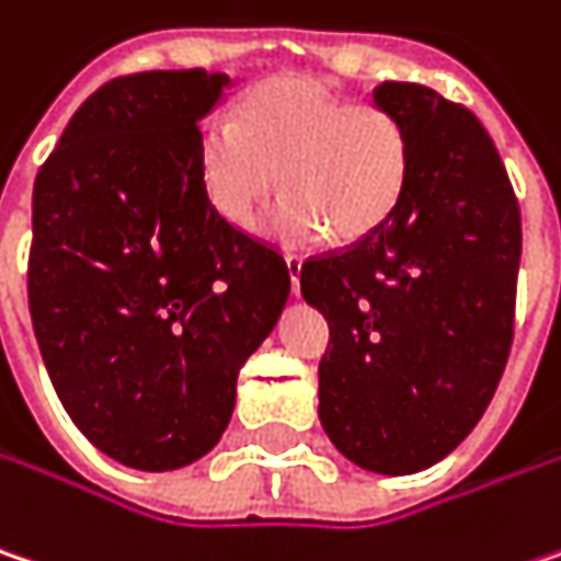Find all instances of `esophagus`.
<instances>
[{
	"instance_id": "1",
	"label": "esophagus",
	"mask_w": 561,
	"mask_h": 561,
	"mask_svg": "<svg viewBox=\"0 0 561 561\" xmlns=\"http://www.w3.org/2000/svg\"><path fill=\"white\" fill-rule=\"evenodd\" d=\"M285 266H288L291 291L298 295V291H301V256H285Z\"/></svg>"
}]
</instances>
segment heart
Wrapping results in <instances>:
<instances>
[{
  "label": "heart",
  "instance_id": "obj_1",
  "mask_svg": "<svg viewBox=\"0 0 561 561\" xmlns=\"http://www.w3.org/2000/svg\"><path fill=\"white\" fill-rule=\"evenodd\" d=\"M199 171L215 213L238 228L282 181L288 193L266 218L270 234L362 241L403 196L410 139L380 107L348 104L313 79H273L241 104V119L218 114L203 126Z\"/></svg>",
  "mask_w": 561,
  "mask_h": 561
}]
</instances>
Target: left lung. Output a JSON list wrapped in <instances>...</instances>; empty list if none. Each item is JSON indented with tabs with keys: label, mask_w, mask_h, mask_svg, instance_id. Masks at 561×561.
I'll return each mask as SVG.
<instances>
[{
	"label": "left lung",
	"mask_w": 561,
	"mask_h": 561,
	"mask_svg": "<svg viewBox=\"0 0 561 561\" xmlns=\"http://www.w3.org/2000/svg\"><path fill=\"white\" fill-rule=\"evenodd\" d=\"M375 107L410 139L390 218L301 266L330 323L320 425L355 467L407 477L447 457L489 407L514 336L520 209L489 133L467 107L383 82Z\"/></svg>",
	"instance_id": "obj_1"
}]
</instances>
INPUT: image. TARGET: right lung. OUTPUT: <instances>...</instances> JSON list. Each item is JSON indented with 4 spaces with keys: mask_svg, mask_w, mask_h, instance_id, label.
<instances>
[{
    "mask_svg": "<svg viewBox=\"0 0 561 561\" xmlns=\"http://www.w3.org/2000/svg\"><path fill=\"white\" fill-rule=\"evenodd\" d=\"M228 84L206 69L101 84L34 181L27 305L56 397L91 445L146 473L218 445L291 288L279 253L203 186L199 123Z\"/></svg>",
    "mask_w": 561,
    "mask_h": 561,
    "instance_id": "add662e5",
    "label": "right lung"
}]
</instances>
